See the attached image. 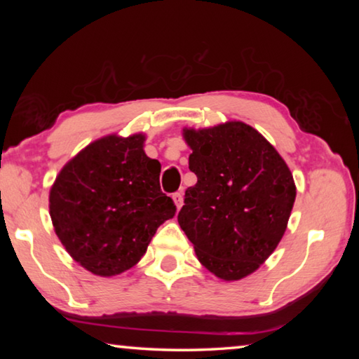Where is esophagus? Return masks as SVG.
I'll list each match as a JSON object with an SVG mask.
<instances>
[{
	"mask_svg": "<svg viewBox=\"0 0 359 359\" xmlns=\"http://www.w3.org/2000/svg\"><path fill=\"white\" fill-rule=\"evenodd\" d=\"M172 201L175 204V208H177V210L184 205V194L182 193H174L172 194Z\"/></svg>",
	"mask_w": 359,
	"mask_h": 359,
	"instance_id": "1",
	"label": "esophagus"
}]
</instances>
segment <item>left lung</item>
Masks as SVG:
<instances>
[{
    "instance_id": "8db88e82",
    "label": "left lung",
    "mask_w": 359,
    "mask_h": 359,
    "mask_svg": "<svg viewBox=\"0 0 359 359\" xmlns=\"http://www.w3.org/2000/svg\"><path fill=\"white\" fill-rule=\"evenodd\" d=\"M188 168L179 224L205 269L226 282L253 274L276 250L296 199L290 168L274 145L244 121L184 128Z\"/></svg>"
}]
</instances>
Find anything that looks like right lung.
<instances>
[{
	"instance_id": "1",
	"label": "right lung",
	"mask_w": 359,
	"mask_h": 359,
	"mask_svg": "<svg viewBox=\"0 0 359 359\" xmlns=\"http://www.w3.org/2000/svg\"><path fill=\"white\" fill-rule=\"evenodd\" d=\"M142 133L96 139L66 163L48 194L55 234L83 269L118 276L139 263L160 224L175 215L160 190L161 165Z\"/></svg>"
}]
</instances>
